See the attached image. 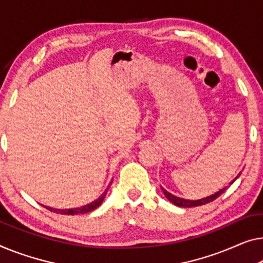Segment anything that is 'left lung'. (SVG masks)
Masks as SVG:
<instances>
[{"mask_svg":"<svg viewBox=\"0 0 263 263\" xmlns=\"http://www.w3.org/2000/svg\"><path fill=\"white\" fill-rule=\"evenodd\" d=\"M240 175H241V174H240ZM240 175H237V177L235 178V179H233V181L229 183V185H230V184H233L235 181H236V179L238 178V176H240ZM227 189H228V186L223 187V189L217 191V193H215L214 195L208 196V197L201 198V199H196V201H191V199H184V198H181V197H177V196H175V195H172V194H170V193H167V191H166L165 189H164V187H162V190H163L164 195H165V197H166L167 199H169V201H170L171 203H174L175 205L182 206V208H193V206H198V205L206 204V203L215 201V199H216L219 195H222L223 193H224V191H226Z\"/></svg>","mask_w":263,"mask_h":263,"instance_id":"1","label":"left lung"}]
</instances>
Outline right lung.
<instances>
[{
  "label": "right lung",
  "mask_w": 263,
  "mask_h": 263,
  "mask_svg": "<svg viewBox=\"0 0 263 263\" xmlns=\"http://www.w3.org/2000/svg\"><path fill=\"white\" fill-rule=\"evenodd\" d=\"M109 185L107 186V189L105 190V193L100 196L99 198H97L96 201H93L92 203H89V204H86L84 206H80V208H74V209H54V208H50V206H45L46 209H48L49 211H53V213H57V214H61V215H79V214H86V213H89V211H92L94 209H97L98 206H99L101 203H103L105 196H106V193L108 190Z\"/></svg>",
  "instance_id": "1"
}]
</instances>
